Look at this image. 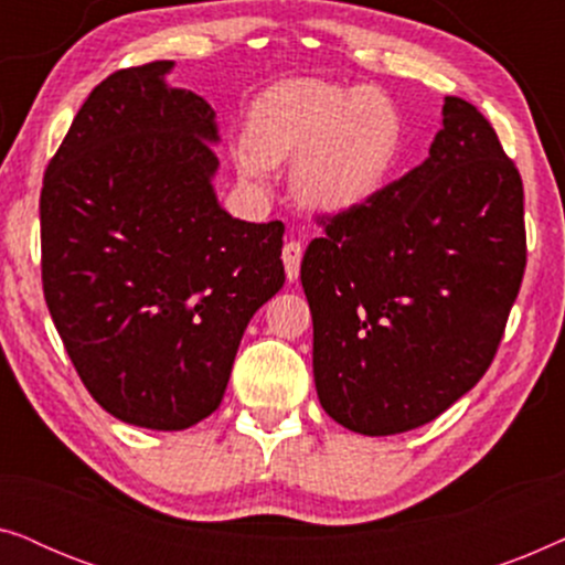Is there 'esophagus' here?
<instances>
[{"label": "esophagus", "instance_id": "34e87169", "mask_svg": "<svg viewBox=\"0 0 565 565\" xmlns=\"http://www.w3.org/2000/svg\"><path fill=\"white\" fill-rule=\"evenodd\" d=\"M300 259H303V244L296 242V238H290V242L282 246V265H285V275H288V280H298Z\"/></svg>", "mask_w": 565, "mask_h": 565}]
</instances>
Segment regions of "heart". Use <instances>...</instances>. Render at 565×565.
Here are the masks:
<instances>
[{
  "instance_id": "1",
  "label": "heart",
  "mask_w": 565,
  "mask_h": 565,
  "mask_svg": "<svg viewBox=\"0 0 565 565\" xmlns=\"http://www.w3.org/2000/svg\"><path fill=\"white\" fill-rule=\"evenodd\" d=\"M404 146V120L388 95L337 82L285 79L249 110V136L234 143V164L262 190L275 164L292 161V192L316 211H347L388 182Z\"/></svg>"
}]
</instances>
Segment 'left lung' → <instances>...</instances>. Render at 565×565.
I'll return each instance as SVG.
<instances>
[{"label": "left lung", "mask_w": 565, "mask_h": 565, "mask_svg": "<svg viewBox=\"0 0 565 565\" xmlns=\"http://www.w3.org/2000/svg\"><path fill=\"white\" fill-rule=\"evenodd\" d=\"M316 221L300 282L323 412L370 437L437 419L489 370L527 265L522 177L497 130L445 97L424 164Z\"/></svg>", "instance_id": "8db88e82"}]
</instances>
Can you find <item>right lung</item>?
Returning <instances> with one entry per match:
<instances>
[{"instance_id": "1", "label": "right lung", "mask_w": 565, "mask_h": 565, "mask_svg": "<svg viewBox=\"0 0 565 565\" xmlns=\"http://www.w3.org/2000/svg\"><path fill=\"white\" fill-rule=\"evenodd\" d=\"M172 61L89 92L41 190L43 296L92 398L136 427L221 406L246 323L285 282L280 221L218 205L215 113Z\"/></svg>"}]
</instances>
